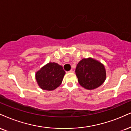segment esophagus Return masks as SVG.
Listing matches in <instances>:
<instances>
[{
    "label": "esophagus",
    "instance_id": "1",
    "mask_svg": "<svg viewBox=\"0 0 131 131\" xmlns=\"http://www.w3.org/2000/svg\"><path fill=\"white\" fill-rule=\"evenodd\" d=\"M73 71L72 70H69V71H68V72H67V73H73Z\"/></svg>",
    "mask_w": 131,
    "mask_h": 131
}]
</instances>
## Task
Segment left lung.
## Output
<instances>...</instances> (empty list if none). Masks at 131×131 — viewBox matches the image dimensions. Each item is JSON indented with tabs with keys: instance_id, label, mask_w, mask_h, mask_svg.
Returning <instances> with one entry per match:
<instances>
[{
	"instance_id": "obj_1",
	"label": "left lung",
	"mask_w": 131,
	"mask_h": 131,
	"mask_svg": "<svg viewBox=\"0 0 131 131\" xmlns=\"http://www.w3.org/2000/svg\"><path fill=\"white\" fill-rule=\"evenodd\" d=\"M75 73L80 84L89 90L100 86L106 77L104 66L92 58L80 61L77 64Z\"/></svg>"
}]
</instances>
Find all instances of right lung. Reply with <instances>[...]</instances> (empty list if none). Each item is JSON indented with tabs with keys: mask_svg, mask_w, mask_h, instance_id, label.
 Here are the masks:
<instances>
[{
	"mask_svg": "<svg viewBox=\"0 0 131 131\" xmlns=\"http://www.w3.org/2000/svg\"><path fill=\"white\" fill-rule=\"evenodd\" d=\"M65 73L62 66L49 62L36 72V79L42 89L53 90L61 85Z\"/></svg>",
	"mask_w": 131,
	"mask_h": 131,
	"instance_id": "obj_1",
	"label": "right lung"
}]
</instances>
